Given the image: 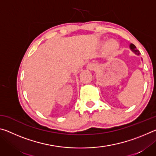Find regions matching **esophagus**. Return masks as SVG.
Listing matches in <instances>:
<instances>
[{"label": "esophagus", "mask_w": 156, "mask_h": 156, "mask_svg": "<svg viewBox=\"0 0 156 156\" xmlns=\"http://www.w3.org/2000/svg\"><path fill=\"white\" fill-rule=\"evenodd\" d=\"M96 68V66L94 63H90V64H88L87 65V69L90 70H94Z\"/></svg>", "instance_id": "1"}]
</instances>
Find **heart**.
Here are the masks:
<instances>
[{
  "instance_id": "heart-1",
  "label": "heart",
  "mask_w": 156,
  "mask_h": 156,
  "mask_svg": "<svg viewBox=\"0 0 156 156\" xmlns=\"http://www.w3.org/2000/svg\"><path fill=\"white\" fill-rule=\"evenodd\" d=\"M118 48H119V44H118L117 42L113 40L108 41L106 45H105V49L107 52L109 53H113L117 51Z\"/></svg>"
}]
</instances>
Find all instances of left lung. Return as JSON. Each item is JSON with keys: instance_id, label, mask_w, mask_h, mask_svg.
Listing matches in <instances>:
<instances>
[{"instance_id": "left-lung-1", "label": "left lung", "mask_w": 156, "mask_h": 156, "mask_svg": "<svg viewBox=\"0 0 156 156\" xmlns=\"http://www.w3.org/2000/svg\"><path fill=\"white\" fill-rule=\"evenodd\" d=\"M129 48H130V49L132 51H133L134 54H136V55H138V56H139L140 55V52H139V51L138 49H136V47L133 44H132V43H131L130 44H129Z\"/></svg>"}]
</instances>
